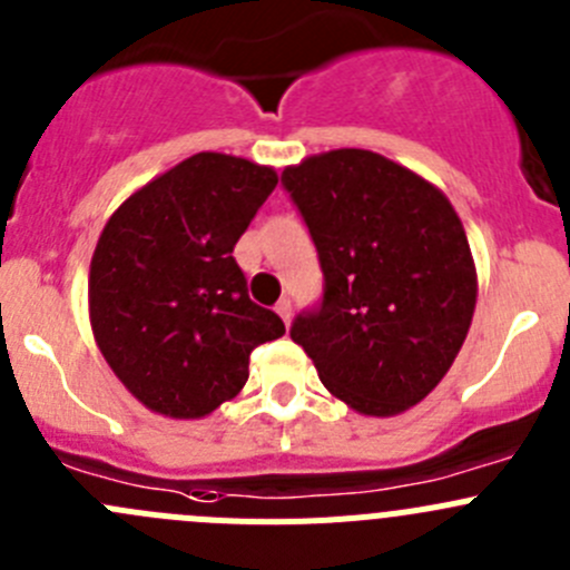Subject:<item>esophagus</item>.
<instances>
[{
	"instance_id": "obj_1",
	"label": "esophagus",
	"mask_w": 570,
	"mask_h": 570,
	"mask_svg": "<svg viewBox=\"0 0 570 570\" xmlns=\"http://www.w3.org/2000/svg\"><path fill=\"white\" fill-rule=\"evenodd\" d=\"M291 311H294V302H291L288 296H282V299L276 302V313H279L282 322H285V324L291 322Z\"/></svg>"
}]
</instances>
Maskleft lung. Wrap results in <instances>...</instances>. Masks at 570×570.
Masks as SVG:
<instances>
[{"label": "left lung", "mask_w": 570, "mask_h": 570, "mask_svg": "<svg viewBox=\"0 0 570 570\" xmlns=\"http://www.w3.org/2000/svg\"><path fill=\"white\" fill-rule=\"evenodd\" d=\"M316 246L318 305L291 324L324 386L361 414L420 403L451 370L475 311V268L451 200L372 150L285 167Z\"/></svg>", "instance_id": "8db88e82"}]
</instances>
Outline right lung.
I'll list each match as a JSON object with an SVG mask.
<instances>
[{
	"instance_id": "1",
	"label": "right lung",
	"mask_w": 570,
	"mask_h": 570,
	"mask_svg": "<svg viewBox=\"0 0 570 570\" xmlns=\"http://www.w3.org/2000/svg\"><path fill=\"white\" fill-rule=\"evenodd\" d=\"M276 173L195 154L111 215L89 274L102 357L150 411L195 420L235 397L248 355L285 333L248 299L235 243L274 193Z\"/></svg>"
}]
</instances>
